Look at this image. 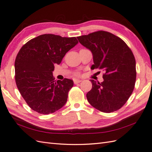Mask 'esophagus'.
Wrapping results in <instances>:
<instances>
[{
	"label": "esophagus",
	"instance_id": "1",
	"mask_svg": "<svg viewBox=\"0 0 152 152\" xmlns=\"http://www.w3.org/2000/svg\"><path fill=\"white\" fill-rule=\"evenodd\" d=\"M73 81H74V83H75V84H77L82 82V80H78V79H74Z\"/></svg>",
	"mask_w": 152,
	"mask_h": 152
}]
</instances>
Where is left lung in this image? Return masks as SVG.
<instances>
[{
    "instance_id": "1",
    "label": "left lung",
    "mask_w": 152,
    "mask_h": 152,
    "mask_svg": "<svg viewBox=\"0 0 152 152\" xmlns=\"http://www.w3.org/2000/svg\"><path fill=\"white\" fill-rule=\"evenodd\" d=\"M77 38L92 52L91 69L105 72L101 83L90 80L93 87L86 94L88 102L104 113L121 109L132 94L136 81V62L132 50L121 38L107 31H98Z\"/></svg>"
}]
</instances>
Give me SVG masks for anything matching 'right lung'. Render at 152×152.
<instances>
[{"mask_svg":"<svg viewBox=\"0 0 152 152\" xmlns=\"http://www.w3.org/2000/svg\"><path fill=\"white\" fill-rule=\"evenodd\" d=\"M78 43L76 37L43 34L23 46L15 61V82L24 100L39 113H52L64 106L72 80L55 82L52 72L66 53Z\"/></svg>","mask_w":152,"mask_h":152,"instance_id":"obj_1","label":"right lung"}]
</instances>
